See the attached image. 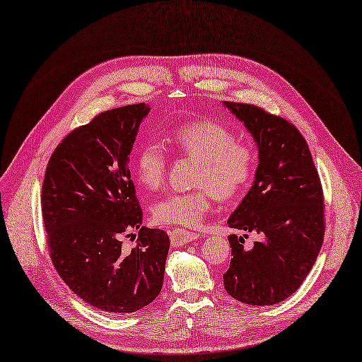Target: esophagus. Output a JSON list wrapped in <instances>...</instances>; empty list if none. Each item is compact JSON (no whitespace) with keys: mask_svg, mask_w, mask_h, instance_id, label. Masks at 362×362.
<instances>
[{"mask_svg":"<svg viewBox=\"0 0 362 362\" xmlns=\"http://www.w3.org/2000/svg\"><path fill=\"white\" fill-rule=\"evenodd\" d=\"M199 235L197 233L188 231V230H182V228H176L170 233V238H171V245L173 246H182L186 243H191L194 240H197Z\"/></svg>","mask_w":362,"mask_h":362,"instance_id":"1","label":"esophagus"}]
</instances>
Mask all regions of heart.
<instances>
[{"instance_id": "1", "label": "heart", "mask_w": 362, "mask_h": 362, "mask_svg": "<svg viewBox=\"0 0 362 362\" xmlns=\"http://www.w3.org/2000/svg\"><path fill=\"white\" fill-rule=\"evenodd\" d=\"M168 141L179 153L197 158L195 183L198 188L171 192L155 203V222L164 225L197 226L219 195L231 199L242 194L255 171V155L235 134L211 119H199L174 127ZM168 153L158 140H146L134 159V173L144 188L156 191L163 186Z\"/></svg>"}]
</instances>
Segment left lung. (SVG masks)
Segmentation results:
<instances>
[{
    "label": "left lung",
    "mask_w": 362,
    "mask_h": 362,
    "mask_svg": "<svg viewBox=\"0 0 362 362\" xmlns=\"http://www.w3.org/2000/svg\"><path fill=\"white\" fill-rule=\"evenodd\" d=\"M258 144L250 191L228 219L230 228L259 234L252 247L230 235L231 262L223 274L230 296L272 305L296 292L317 258L325 234L324 192L298 128L261 107L226 101Z\"/></svg>",
    "instance_id": "8db88e82"
}]
</instances>
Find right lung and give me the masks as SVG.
I'll list each match as a JSON object with an SVG mask.
<instances>
[{
    "mask_svg": "<svg viewBox=\"0 0 362 362\" xmlns=\"http://www.w3.org/2000/svg\"><path fill=\"white\" fill-rule=\"evenodd\" d=\"M144 103L100 113L53 151L42 188V213L53 265L69 288L109 313L151 304L164 282L170 238L141 226L143 210L128 167ZM136 229V245L122 238ZM135 238V236H134Z\"/></svg>",
    "mask_w": 362,
    "mask_h": 362,
    "instance_id": "right-lung-1",
    "label": "right lung"
}]
</instances>
